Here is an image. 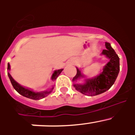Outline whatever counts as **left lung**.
I'll use <instances>...</instances> for the list:
<instances>
[{
    "instance_id": "8db88e82",
    "label": "left lung",
    "mask_w": 135,
    "mask_h": 135,
    "mask_svg": "<svg viewBox=\"0 0 135 135\" xmlns=\"http://www.w3.org/2000/svg\"><path fill=\"white\" fill-rule=\"evenodd\" d=\"M106 49L101 55L109 59V62L103 69V71L99 76L90 79H86L84 84H74V86L81 93L88 96H95L103 93L110 89L114 84L120 71V58L115 53L109 42L105 44ZM77 73L73 78V82H76L81 78H84L80 69L76 68Z\"/></svg>"
}]
</instances>
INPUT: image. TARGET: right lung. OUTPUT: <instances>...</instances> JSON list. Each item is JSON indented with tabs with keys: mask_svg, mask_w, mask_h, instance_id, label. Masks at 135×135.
Wrapping results in <instances>:
<instances>
[{
	"mask_svg": "<svg viewBox=\"0 0 135 135\" xmlns=\"http://www.w3.org/2000/svg\"><path fill=\"white\" fill-rule=\"evenodd\" d=\"M10 64H8V67H7V70H10ZM63 71V69H60V70H55L54 71V73L52 75V77H51V79L52 80H56V78L58 77L59 74H61V72ZM8 76H9V79H10L12 85L13 86V88L15 89V90H16L17 93L21 95L22 96L26 97L27 98L31 99L34 100H39L40 99H42L45 97H46L49 94H50L52 92V90H53L54 87H52L49 90H46V91H42V92H34L32 90H30L28 89H26L25 87L22 86L20 85V84H18L13 78H12V76H11V74H9V72H8Z\"/></svg>",
	"mask_w": 135,
	"mask_h": 135,
	"instance_id": "obj_1",
	"label": "right lung"
}]
</instances>
